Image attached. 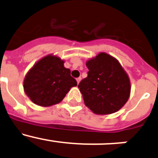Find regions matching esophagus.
<instances>
[{
    "label": "esophagus",
    "instance_id": "1",
    "mask_svg": "<svg viewBox=\"0 0 158 158\" xmlns=\"http://www.w3.org/2000/svg\"><path fill=\"white\" fill-rule=\"evenodd\" d=\"M81 79H82V78H81V77H78L77 79H76V81H77V83L78 84L79 83V82H80V81H81Z\"/></svg>",
    "mask_w": 158,
    "mask_h": 158
}]
</instances>
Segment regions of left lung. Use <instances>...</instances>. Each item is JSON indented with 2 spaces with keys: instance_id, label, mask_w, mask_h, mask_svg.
<instances>
[{
  "instance_id": "left-lung-1",
  "label": "left lung",
  "mask_w": 158,
  "mask_h": 158,
  "mask_svg": "<svg viewBox=\"0 0 158 158\" xmlns=\"http://www.w3.org/2000/svg\"><path fill=\"white\" fill-rule=\"evenodd\" d=\"M88 76L79 82L85 105L98 114L116 112L127 102L129 78L116 59L101 52L86 63Z\"/></svg>"
}]
</instances>
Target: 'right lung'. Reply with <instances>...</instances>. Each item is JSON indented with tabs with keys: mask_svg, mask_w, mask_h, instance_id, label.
I'll return each instance as SVG.
<instances>
[{
	"mask_svg": "<svg viewBox=\"0 0 158 158\" xmlns=\"http://www.w3.org/2000/svg\"><path fill=\"white\" fill-rule=\"evenodd\" d=\"M64 61L54 56H47L38 61L28 72L23 89L32 102L40 106H51L61 102L70 88L77 82L70 75Z\"/></svg>",
	"mask_w": 158,
	"mask_h": 158,
	"instance_id": "right-lung-1",
	"label": "right lung"
}]
</instances>
